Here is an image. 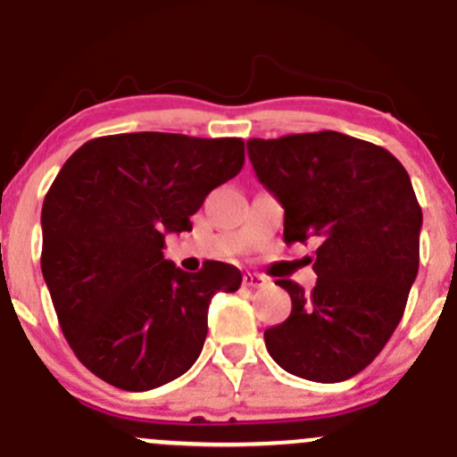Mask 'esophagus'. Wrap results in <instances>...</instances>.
<instances>
[{"mask_svg": "<svg viewBox=\"0 0 457 457\" xmlns=\"http://www.w3.org/2000/svg\"><path fill=\"white\" fill-rule=\"evenodd\" d=\"M268 283L270 281L263 277V274H256V272L243 274V286H247V287H265Z\"/></svg>", "mask_w": 457, "mask_h": 457, "instance_id": "34e87169", "label": "esophagus"}]
</instances>
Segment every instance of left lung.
Instances as JSON below:
<instances>
[{"label":"left lung","mask_w":457,"mask_h":457,"mask_svg":"<svg viewBox=\"0 0 457 457\" xmlns=\"http://www.w3.org/2000/svg\"><path fill=\"white\" fill-rule=\"evenodd\" d=\"M247 154L286 210L283 241L317 243L312 290L277 281L292 312L265 330V348L296 378L344 382L386 346L418 277L422 207L409 174L384 147L339 131L252 138Z\"/></svg>","instance_id":"obj_1"}]
</instances>
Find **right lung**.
Segmentation results:
<instances>
[{
	"label": "right lung",
	"instance_id": "add662e5",
	"mask_svg": "<svg viewBox=\"0 0 457 457\" xmlns=\"http://www.w3.org/2000/svg\"><path fill=\"white\" fill-rule=\"evenodd\" d=\"M243 162L241 138L140 131L88 140L55 176L42 274L75 357L106 384L149 391L198 360L212 296L243 277L220 261L183 272L162 254L165 234L189 232V216Z\"/></svg>",
	"mask_w": 457,
	"mask_h": 457
}]
</instances>
